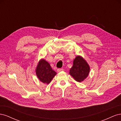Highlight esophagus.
<instances>
[{"label":"esophagus","instance_id":"1","mask_svg":"<svg viewBox=\"0 0 121 121\" xmlns=\"http://www.w3.org/2000/svg\"><path fill=\"white\" fill-rule=\"evenodd\" d=\"M63 70H64L63 69H57V72H60L61 71H63Z\"/></svg>","mask_w":121,"mask_h":121}]
</instances>
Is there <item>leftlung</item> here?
<instances>
[{
    "mask_svg": "<svg viewBox=\"0 0 121 121\" xmlns=\"http://www.w3.org/2000/svg\"><path fill=\"white\" fill-rule=\"evenodd\" d=\"M90 69L85 60L81 56H77L73 61V67L69 69V74L75 81L81 82L88 76Z\"/></svg>",
    "mask_w": 121,
    "mask_h": 121,
    "instance_id": "1",
    "label": "left lung"
}]
</instances>
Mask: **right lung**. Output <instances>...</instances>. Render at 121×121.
I'll return each mask as SVG.
<instances>
[{"label":"right lung","mask_w":121,"mask_h":121,"mask_svg":"<svg viewBox=\"0 0 121 121\" xmlns=\"http://www.w3.org/2000/svg\"><path fill=\"white\" fill-rule=\"evenodd\" d=\"M35 72L40 81L47 84H49L56 75V73L52 69L49 64L43 58L39 61Z\"/></svg>","instance_id":"right-lung-1"}]
</instances>
